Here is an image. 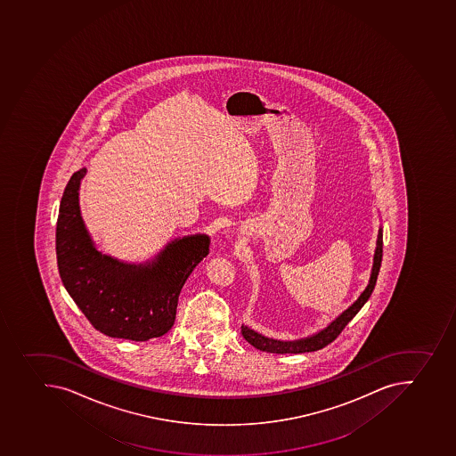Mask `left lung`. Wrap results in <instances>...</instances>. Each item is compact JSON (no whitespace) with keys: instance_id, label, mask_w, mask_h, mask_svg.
<instances>
[{"instance_id":"left-lung-1","label":"left lung","mask_w":456,"mask_h":456,"mask_svg":"<svg viewBox=\"0 0 456 456\" xmlns=\"http://www.w3.org/2000/svg\"><path fill=\"white\" fill-rule=\"evenodd\" d=\"M383 256V230L382 226L379 228L378 242H376V251H374L373 267H371V275H370L369 285L365 287L362 296L358 297L355 303L351 304L345 312H342L339 316L329 324L328 328H324L321 332L314 333L312 337L303 338V339H297V341H278V339H272V338L263 337L262 333H257L248 326H241V333L244 339L248 344L253 345L255 348L260 351H266V353L273 354H301L312 353L317 351L335 341L339 333L344 330L345 326L353 321L355 314L362 310V305L367 303L371 292H373L376 282H378L379 271L382 266Z\"/></svg>"}]
</instances>
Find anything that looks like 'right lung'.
Returning <instances> with one entry per match:
<instances>
[{
	"mask_svg": "<svg viewBox=\"0 0 456 456\" xmlns=\"http://www.w3.org/2000/svg\"><path fill=\"white\" fill-rule=\"evenodd\" d=\"M86 168L71 175L58 210L55 248L67 292L96 330L112 338L149 341L173 328L181 288L209 255V237L189 235L168 242L155 259L119 262L96 250L87 232L78 189Z\"/></svg>",
	"mask_w": 456,
	"mask_h": 456,
	"instance_id": "1",
	"label": "right lung"
}]
</instances>
